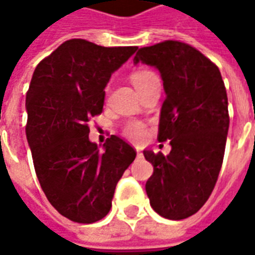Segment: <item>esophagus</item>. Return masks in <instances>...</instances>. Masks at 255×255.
Returning <instances> with one entry per match:
<instances>
[{"label":"esophagus","instance_id":"obj_1","mask_svg":"<svg viewBox=\"0 0 255 255\" xmlns=\"http://www.w3.org/2000/svg\"><path fill=\"white\" fill-rule=\"evenodd\" d=\"M136 155H138V157H142L143 154H142V151H140V150L136 149Z\"/></svg>","mask_w":255,"mask_h":255}]
</instances>
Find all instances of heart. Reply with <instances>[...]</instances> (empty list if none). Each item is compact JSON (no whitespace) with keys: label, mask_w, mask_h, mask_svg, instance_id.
Returning a JSON list of instances; mask_svg holds the SVG:
<instances>
[{"label":"heart","mask_w":255,"mask_h":255,"mask_svg":"<svg viewBox=\"0 0 255 255\" xmlns=\"http://www.w3.org/2000/svg\"><path fill=\"white\" fill-rule=\"evenodd\" d=\"M158 79L155 76V73H153L149 69H138V71H133L131 73V82L135 86V89L142 90L144 86H147L151 83L153 80ZM146 127H144L142 123L139 122H131L128 123L127 126L124 127V135L127 138L132 139V140H142L146 136Z\"/></svg>","instance_id":"b5f03b06"}]
</instances>
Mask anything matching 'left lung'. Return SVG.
Wrapping results in <instances>:
<instances>
[{"instance_id": "8db88e82", "label": "left lung", "mask_w": 255, "mask_h": 255, "mask_svg": "<svg viewBox=\"0 0 255 255\" xmlns=\"http://www.w3.org/2000/svg\"><path fill=\"white\" fill-rule=\"evenodd\" d=\"M133 63L157 68L166 94L158 140H171V153L143 151L154 166L146 182L150 205L165 219H187L210 197L224 158L230 127L224 82L217 65L184 42L140 47Z\"/></svg>"}]
</instances>
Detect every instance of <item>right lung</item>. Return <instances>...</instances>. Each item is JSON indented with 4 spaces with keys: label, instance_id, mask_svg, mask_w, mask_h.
<instances>
[{
    "label": "right lung",
    "instance_id": "1",
    "mask_svg": "<svg viewBox=\"0 0 255 255\" xmlns=\"http://www.w3.org/2000/svg\"><path fill=\"white\" fill-rule=\"evenodd\" d=\"M136 46L104 47L69 39L38 64L25 97L27 126L36 176L58 213L91 224L112 208L117 182L136 157L112 135L101 151L90 142V119L102 113L112 73Z\"/></svg>",
    "mask_w": 255,
    "mask_h": 255
}]
</instances>
